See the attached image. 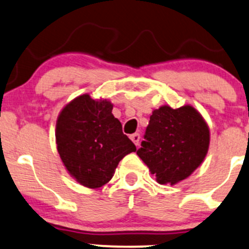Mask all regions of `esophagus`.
<instances>
[{
  "label": "esophagus",
  "mask_w": 249,
  "mask_h": 249,
  "mask_svg": "<svg viewBox=\"0 0 249 249\" xmlns=\"http://www.w3.org/2000/svg\"><path fill=\"white\" fill-rule=\"evenodd\" d=\"M130 138L135 143V145H139V139H141V135L139 133H133V135L130 136Z\"/></svg>",
  "instance_id": "1"
}]
</instances>
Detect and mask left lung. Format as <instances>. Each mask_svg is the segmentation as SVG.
<instances>
[{"label":"left lung","instance_id":"8db88e82","mask_svg":"<svg viewBox=\"0 0 249 249\" xmlns=\"http://www.w3.org/2000/svg\"><path fill=\"white\" fill-rule=\"evenodd\" d=\"M145 141L137 155L160 184H176L188 178L204 160L209 149L208 124L190 105L152 111Z\"/></svg>","mask_w":249,"mask_h":249}]
</instances>
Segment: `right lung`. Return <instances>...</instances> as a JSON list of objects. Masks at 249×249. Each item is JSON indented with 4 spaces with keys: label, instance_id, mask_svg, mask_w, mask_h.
<instances>
[{
    "label": "right lung",
    "instance_id": "1",
    "mask_svg": "<svg viewBox=\"0 0 249 249\" xmlns=\"http://www.w3.org/2000/svg\"><path fill=\"white\" fill-rule=\"evenodd\" d=\"M112 108L110 100L92 99L86 93L68 103L56 120L60 158L71 176L91 189L106 184L120 160L136 151Z\"/></svg>",
    "mask_w": 249,
    "mask_h": 249
}]
</instances>
